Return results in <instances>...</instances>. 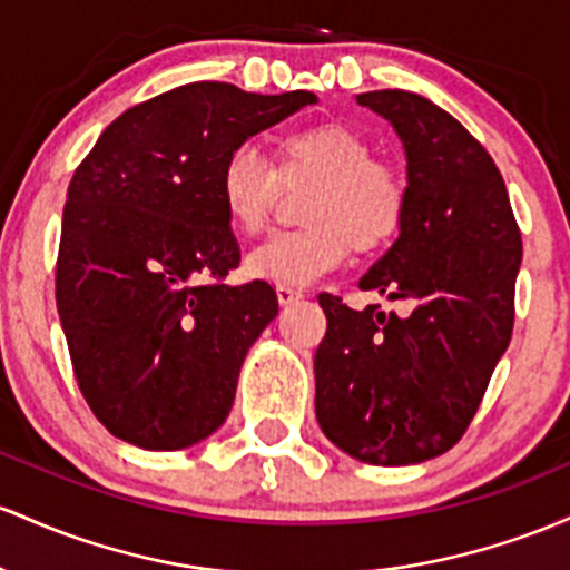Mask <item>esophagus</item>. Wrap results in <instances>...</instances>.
I'll return each instance as SVG.
<instances>
[{"label": "esophagus", "instance_id": "34e87169", "mask_svg": "<svg viewBox=\"0 0 570 570\" xmlns=\"http://www.w3.org/2000/svg\"><path fill=\"white\" fill-rule=\"evenodd\" d=\"M277 298H279V304H283V306H291V304L302 302L304 293H302V291H293V287H283V285H279V287H277Z\"/></svg>", "mask_w": 570, "mask_h": 570}]
</instances>
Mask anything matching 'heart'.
<instances>
[{
	"mask_svg": "<svg viewBox=\"0 0 570 570\" xmlns=\"http://www.w3.org/2000/svg\"><path fill=\"white\" fill-rule=\"evenodd\" d=\"M283 180H315L298 232L268 236L247 255V274L268 285L306 287L336 272L350 250H385L404 226L406 183L393 166L376 161L363 134L344 124L291 131L277 145ZM228 223L242 234L266 226L277 194V171L250 145L234 147L217 175Z\"/></svg>",
	"mask_w": 570,
	"mask_h": 570,
	"instance_id": "b5f03b06",
	"label": "heart"
}]
</instances>
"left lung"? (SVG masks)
<instances>
[{
  "instance_id": "obj_1",
  "label": "left lung",
  "mask_w": 570,
  "mask_h": 570,
  "mask_svg": "<svg viewBox=\"0 0 570 570\" xmlns=\"http://www.w3.org/2000/svg\"><path fill=\"white\" fill-rule=\"evenodd\" d=\"M355 99L406 153L404 226L361 291L412 312L320 296L328 331L315 353V414L350 458L414 465L458 444L507 353L522 239L501 171L463 124L399 88Z\"/></svg>"
}]
</instances>
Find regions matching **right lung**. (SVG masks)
Returning <instances> with one entry per match:
<instances>
[{"mask_svg":"<svg viewBox=\"0 0 570 570\" xmlns=\"http://www.w3.org/2000/svg\"><path fill=\"white\" fill-rule=\"evenodd\" d=\"M315 101L188 82L112 120L78 166L56 306L78 385L112 436L166 452L226 423L247 350L279 306L264 279L223 283L239 245L217 175L234 147Z\"/></svg>","mask_w":570,"mask_h":570,"instance_id":"obj_1","label":"right lung"}]
</instances>
